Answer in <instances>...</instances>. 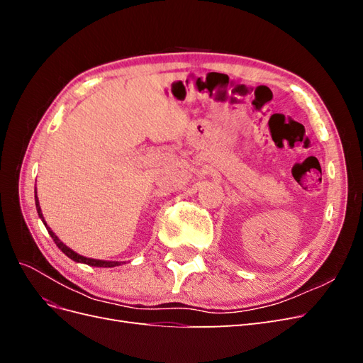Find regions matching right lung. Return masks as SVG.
Wrapping results in <instances>:
<instances>
[{"label": "right lung", "instance_id": "1", "mask_svg": "<svg viewBox=\"0 0 363 363\" xmlns=\"http://www.w3.org/2000/svg\"><path fill=\"white\" fill-rule=\"evenodd\" d=\"M35 201H36V208H38V215H39V218L42 219V223L45 224V227H47V230H48V233H50V236L52 238V240L54 242H56V245L65 252V255H67L69 259H72L74 262H80V263H86V265H91V267H100V268H113V267H118V265H121V262H108V260H96V259H91V257H84V256H80L79 252H75V251H72L69 247H67L65 245L62 240L54 235V232L47 225V223H45V219H43V215H42V211H40V206H39V200H38V195L35 196Z\"/></svg>", "mask_w": 363, "mask_h": 363}]
</instances>
